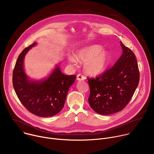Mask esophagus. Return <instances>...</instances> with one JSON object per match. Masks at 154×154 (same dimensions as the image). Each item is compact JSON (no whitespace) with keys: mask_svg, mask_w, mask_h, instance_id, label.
Instances as JSON below:
<instances>
[{"mask_svg":"<svg viewBox=\"0 0 154 154\" xmlns=\"http://www.w3.org/2000/svg\"><path fill=\"white\" fill-rule=\"evenodd\" d=\"M85 79H86L85 76H84V75H82L81 74H78L77 75V80L78 81H84V80H85Z\"/></svg>","mask_w":154,"mask_h":154,"instance_id":"34e87169","label":"esophagus"}]
</instances>
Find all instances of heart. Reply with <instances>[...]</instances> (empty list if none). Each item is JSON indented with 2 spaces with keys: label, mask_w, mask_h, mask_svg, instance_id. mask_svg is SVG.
I'll use <instances>...</instances> for the list:
<instances>
[{
  "label": "heart",
  "mask_w": 154,
  "mask_h": 154,
  "mask_svg": "<svg viewBox=\"0 0 154 154\" xmlns=\"http://www.w3.org/2000/svg\"><path fill=\"white\" fill-rule=\"evenodd\" d=\"M75 57L78 60L85 62L84 69L87 73L91 75H98L102 73L106 68L109 55L103 51L102 46L91 45L78 51ZM70 62H74L73 58H70Z\"/></svg>",
  "instance_id": "heart-1"
}]
</instances>
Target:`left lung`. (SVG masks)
I'll use <instances>...</instances> for the list:
<instances>
[{
    "label": "left lung",
    "mask_w": 154,
    "mask_h": 154,
    "mask_svg": "<svg viewBox=\"0 0 154 154\" xmlns=\"http://www.w3.org/2000/svg\"><path fill=\"white\" fill-rule=\"evenodd\" d=\"M122 55L114 66L96 78H88V102L97 113L108 115L123 109L131 99L139 82L135 55L121 42Z\"/></svg>",
    "instance_id": "1"
}]
</instances>
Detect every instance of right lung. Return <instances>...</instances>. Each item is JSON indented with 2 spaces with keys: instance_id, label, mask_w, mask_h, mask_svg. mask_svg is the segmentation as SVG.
Here are the masks:
<instances>
[{
  "instance_id": "1",
  "label": "right lung",
  "mask_w": 154,
  "mask_h": 154,
  "mask_svg": "<svg viewBox=\"0 0 154 154\" xmlns=\"http://www.w3.org/2000/svg\"><path fill=\"white\" fill-rule=\"evenodd\" d=\"M35 45L33 43L19 55L13 73V87L19 99L29 111L39 117H51L63 109L69 89L76 76L63 74L57 66L46 79L30 81L23 69V60Z\"/></svg>"
}]
</instances>
